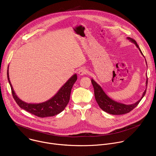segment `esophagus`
<instances>
[{"label":"esophagus","mask_w":156,"mask_h":156,"mask_svg":"<svg viewBox=\"0 0 156 156\" xmlns=\"http://www.w3.org/2000/svg\"><path fill=\"white\" fill-rule=\"evenodd\" d=\"M78 73L79 75L82 76V75H86V73H87V70L85 69H81L79 70Z\"/></svg>","instance_id":"34e87169"}]
</instances>
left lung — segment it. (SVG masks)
<instances>
[{
  "label": "left lung",
  "instance_id": "1",
  "mask_svg": "<svg viewBox=\"0 0 156 156\" xmlns=\"http://www.w3.org/2000/svg\"><path fill=\"white\" fill-rule=\"evenodd\" d=\"M127 39L128 40H129L131 42L134 43L135 44L136 46L139 49L140 52H141V54L143 55V54L140 48H139L138 45L137 44L136 42L134 39H133L132 38L129 37H128ZM146 65H147V63H146ZM91 83H92L93 87H94L95 99H96V101L98 102L99 106L102 110L105 111V112L108 113L110 114H112V115H122V114H125L129 112L130 111H131L133 108H135L137 106V105L139 104V102L141 101V100L144 96L146 92V90H145V91L143 93L142 97L137 102H136L134 104L127 105V104H122L120 102H118L110 98H109L105 94V93L104 91L101 86L99 84H98L93 78L91 79ZM147 80L146 81V86H147ZM146 88H147V87H146Z\"/></svg>",
  "mask_w": 156,
  "mask_h": 156
}]
</instances>
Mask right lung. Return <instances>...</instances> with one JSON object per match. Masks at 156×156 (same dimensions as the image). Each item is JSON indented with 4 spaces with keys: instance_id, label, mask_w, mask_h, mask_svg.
Listing matches in <instances>:
<instances>
[{
    "instance_id": "obj_1",
    "label": "right lung",
    "mask_w": 156,
    "mask_h": 156,
    "mask_svg": "<svg viewBox=\"0 0 156 156\" xmlns=\"http://www.w3.org/2000/svg\"><path fill=\"white\" fill-rule=\"evenodd\" d=\"M7 78L11 87L13 97L17 104L27 112L41 118L52 117L62 112L70 101L72 88L77 80V75L75 74L61 87L58 92L50 99L41 103L31 104L23 101L16 96L10 81L9 66L7 70Z\"/></svg>"
}]
</instances>
